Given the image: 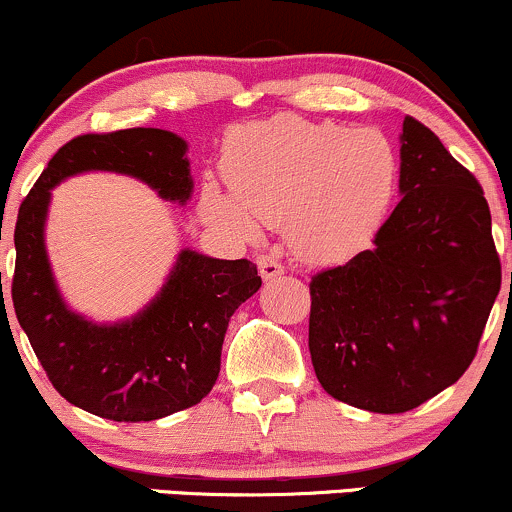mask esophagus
Wrapping results in <instances>:
<instances>
[{"instance_id": "1", "label": "esophagus", "mask_w": 512, "mask_h": 512, "mask_svg": "<svg viewBox=\"0 0 512 512\" xmlns=\"http://www.w3.org/2000/svg\"><path fill=\"white\" fill-rule=\"evenodd\" d=\"M257 267H260V276L264 281H272V279H276V276L284 274V267H281V262L276 260L274 255L257 257Z\"/></svg>"}]
</instances>
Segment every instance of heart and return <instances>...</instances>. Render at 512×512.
Masks as SVG:
<instances>
[{
	"label": "heart",
	"mask_w": 512,
	"mask_h": 512,
	"mask_svg": "<svg viewBox=\"0 0 512 512\" xmlns=\"http://www.w3.org/2000/svg\"><path fill=\"white\" fill-rule=\"evenodd\" d=\"M233 195L204 187V216L243 238L260 223H289L305 260H342L383 221L397 158L378 129L274 115L233 129L223 146Z\"/></svg>",
	"instance_id": "b5f03b06"
}]
</instances>
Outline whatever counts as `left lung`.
<instances>
[{"label":"left lung","mask_w":512,"mask_h":512,"mask_svg":"<svg viewBox=\"0 0 512 512\" xmlns=\"http://www.w3.org/2000/svg\"><path fill=\"white\" fill-rule=\"evenodd\" d=\"M399 204L373 248L310 281L308 346L327 395L402 414L462 378L501 291L484 190L414 117Z\"/></svg>","instance_id":"obj_1"}]
</instances>
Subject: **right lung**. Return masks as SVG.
Returning <instances> with one entry per match:
<instances>
[{"label": "right lung", "instance_id": "add662e5", "mask_svg": "<svg viewBox=\"0 0 512 512\" xmlns=\"http://www.w3.org/2000/svg\"><path fill=\"white\" fill-rule=\"evenodd\" d=\"M185 154V139L168 129L81 134L50 158L19 209L11 281L19 325L55 390L103 419L154 421L202 402L219 378L228 320L262 279L250 260L182 250L144 310L115 325L91 322L69 310L52 276L45 250L52 187L86 170H108L185 204L195 187Z\"/></svg>", "mask_w": 512, "mask_h": 512}]
</instances>
